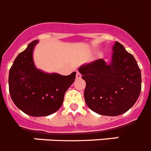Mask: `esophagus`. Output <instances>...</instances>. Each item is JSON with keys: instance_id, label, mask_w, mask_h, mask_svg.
<instances>
[{"instance_id": "34e87169", "label": "esophagus", "mask_w": 151, "mask_h": 151, "mask_svg": "<svg viewBox=\"0 0 151 151\" xmlns=\"http://www.w3.org/2000/svg\"><path fill=\"white\" fill-rule=\"evenodd\" d=\"M81 77H82V75H81V73L78 72V71H77L76 72V78H80Z\"/></svg>"}]
</instances>
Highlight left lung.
Segmentation results:
<instances>
[{"label":"left lung","mask_w":151,"mask_h":151,"mask_svg":"<svg viewBox=\"0 0 151 151\" xmlns=\"http://www.w3.org/2000/svg\"><path fill=\"white\" fill-rule=\"evenodd\" d=\"M113 52L110 64L99 59L78 69L86 83V105L101 115L125 113L137 101L141 91L140 69L134 57L117 41Z\"/></svg>","instance_id":"1"}]
</instances>
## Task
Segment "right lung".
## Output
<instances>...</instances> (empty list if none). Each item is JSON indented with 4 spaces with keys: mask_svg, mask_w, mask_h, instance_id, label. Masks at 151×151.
<instances>
[{
    "mask_svg": "<svg viewBox=\"0 0 151 151\" xmlns=\"http://www.w3.org/2000/svg\"><path fill=\"white\" fill-rule=\"evenodd\" d=\"M37 42H30L17 56L8 78L9 91L15 105L33 117L50 115L59 110L65 91L76 78V72L61 76L37 69L33 60V48Z\"/></svg>",
    "mask_w": 151,
    "mask_h": 151,
    "instance_id": "1",
    "label": "right lung"
}]
</instances>
